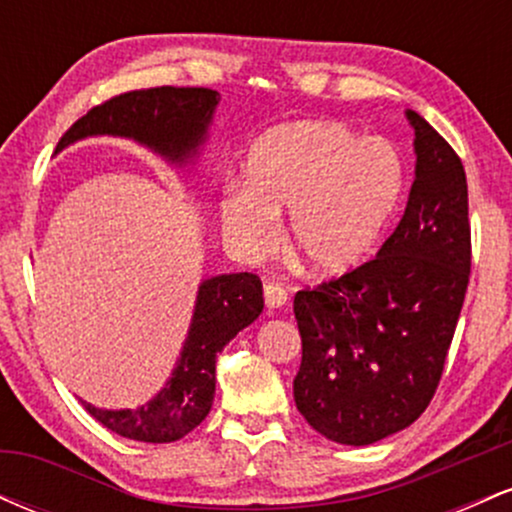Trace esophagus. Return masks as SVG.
<instances>
[{
  "mask_svg": "<svg viewBox=\"0 0 512 512\" xmlns=\"http://www.w3.org/2000/svg\"><path fill=\"white\" fill-rule=\"evenodd\" d=\"M286 301H289V293H286L284 286H279V284L264 286V303H267L269 310L281 308V305H286Z\"/></svg>",
  "mask_w": 512,
  "mask_h": 512,
  "instance_id": "obj_1",
  "label": "esophagus"
}]
</instances>
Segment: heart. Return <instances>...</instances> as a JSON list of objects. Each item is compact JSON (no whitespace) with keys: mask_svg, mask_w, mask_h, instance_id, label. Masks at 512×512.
I'll return each instance as SVG.
<instances>
[{"mask_svg":"<svg viewBox=\"0 0 512 512\" xmlns=\"http://www.w3.org/2000/svg\"><path fill=\"white\" fill-rule=\"evenodd\" d=\"M245 178L219 202L226 238L260 257L289 211V248L313 274L339 276L361 264L395 219L407 163L387 139H366L342 122H286L250 146Z\"/></svg>","mask_w":512,"mask_h":512,"instance_id":"heart-1","label":"heart"}]
</instances>
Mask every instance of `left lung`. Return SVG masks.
I'll return each mask as SVG.
<instances>
[{"instance_id":"1","label":"left lung","mask_w":512,"mask_h":512,"mask_svg":"<svg viewBox=\"0 0 512 512\" xmlns=\"http://www.w3.org/2000/svg\"><path fill=\"white\" fill-rule=\"evenodd\" d=\"M407 209L373 260L298 291L303 358L293 399L317 433L370 445L414 424L443 375L472 267L467 175L414 110Z\"/></svg>"}]
</instances>
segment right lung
<instances>
[{
  "label": "right lung",
  "instance_id": "1",
  "mask_svg": "<svg viewBox=\"0 0 512 512\" xmlns=\"http://www.w3.org/2000/svg\"><path fill=\"white\" fill-rule=\"evenodd\" d=\"M221 96L211 88H146L110 98L76 120L57 151L86 137H122L146 146L175 168L195 163L209 139ZM264 308L262 281L250 272L219 274L199 284L190 330L158 395L137 409L88 414L117 436L142 443H173L207 419L216 392V356Z\"/></svg>",
  "mask_w": 512,
  "mask_h": 512
}]
</instances>
